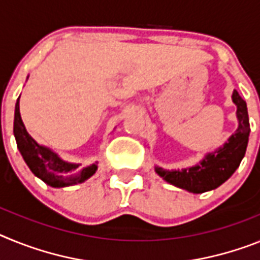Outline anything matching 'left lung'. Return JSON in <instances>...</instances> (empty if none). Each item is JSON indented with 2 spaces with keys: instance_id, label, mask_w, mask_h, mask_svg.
<instances>
[{
  "instance_id": "obj_1",
  "label": "left lung",
  "mask_w": 260,
  "mask_h": 260,
  "mask_svg": "<svg viewBox=\"0 0 260 260\" xmlns=\"http://www.w3.org/2000/svg\"><path fill=\"white\" fill-rule=\"evenodd\" d=\"M233 102L237 105V117L239 125L238 129L229 137L228 143L216 152L205 155L202 162L193 168L183 170H165L162 168H155L159 177L166 182L189 191L193 193H202L209 189L217 188L225 180L232 177L237 170L247 148L250 133L249 114L247 106L241 98L237 90L233 91Z\"/></svg>"
}]
</instances>
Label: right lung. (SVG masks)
<instances>
[{
	"label": "right lung",
	"mask_w": 260,
	"mask_h": 260,
	"mask_svg": "<svg viewBox=\"0 0 260 260\" xmlns=\"http://www.w3.org/2000/svg\"><path fill=\"white\" fill-rule=\"evenodd\" d=\"M14 136L17 146L30 170L52 187H65L81 183L95 173L96 165L81 169L80 165L68 164L56 153L39 145L27 133L19 114V98L15 105Z\"/></svg>",
	"instance_id": "right-lung-1"
}]
</instances>
